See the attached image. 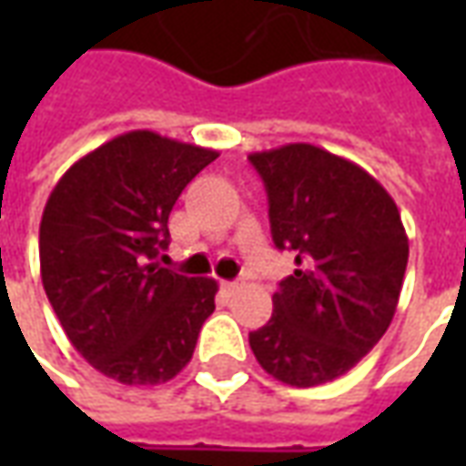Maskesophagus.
<instances>
[{
	"instance_id": "obj_1",
	"label": "esophagus",
	"mask_w": 466,
	"mask_h": 466,
	"mask_svg": "<svg viewBox=\"0 0 466 466\" xmlns=\"http://www.w3.org/2000/svg\"><path fill=\"white\" fill-rule=\"evenodd\" d=\"M239 287H242V284H239V282H222V289L227 294H234V292H237V289H239Z\"/></svg>"
}]
</instances>
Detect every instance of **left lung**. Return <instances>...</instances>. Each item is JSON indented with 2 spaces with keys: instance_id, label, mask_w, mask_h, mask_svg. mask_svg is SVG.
<instances>
[{
  "instance_id": "left-lung-1",
  "label": "left lung",
  "mask_w": 466,
  "mask_h": 466,
  "mask_svg": "<svg viewBox=\"0 0 466 466\" xmlns=\"http://www.w3.org/2000/svg\"><path fill=\"white\" fill-rule=\"evenodd\" d=\"M269 199L277 249L297 269L272 297V319L249 332L274 380L317 387L350 371L387 332L410 242L397 204L371 174L314 144L249 154Z\"/></svg>"
}]
</instances>
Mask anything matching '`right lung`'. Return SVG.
I'll return each instance as SVG.
<instances>
[{"mask_svg": "<svg viewBox=\"0 0 466 466\" xmlns=\"http://www.w3.org/2000/svg\"><path fill=\"white\" fill-rule=\"evenodd\" d=\"M214 149L137 129L65 172L39 224L46 299L96 371L162 384L189 364L217 282L164 269L169 212Z\"/></svg>", "mask_w": 466, "mask_h": 466, "instance_id": "right-lung-1", "label": "right lung"}]
</instances>
